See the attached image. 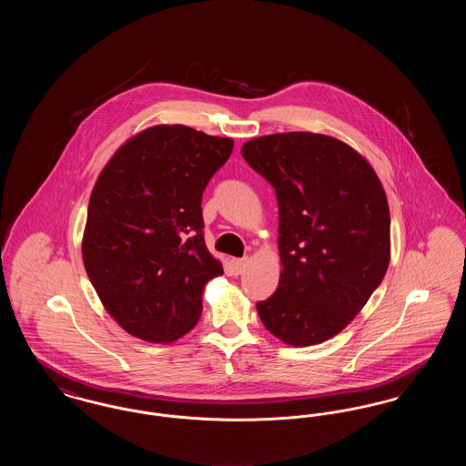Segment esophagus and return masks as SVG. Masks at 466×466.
I'll return each mask as SVG.
<instances>
[{
    "instance_id": "1",
    "label": "esophagus",
    "mask_w": 466,
    "mask_h": 466,
    "mask_svg": "<svg viewBox=\"0 0 466 466\" xmlns=\"http://www.w3.org/2000/svg\"><path fill=\"white\" fill-rule=\"evenodd\" d=\"M230 266H232V272L236 276H239V274H243L244 268L248 266V258H232Z\"/></svg>"
}]
</instances>
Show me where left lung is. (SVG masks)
<instances>
[{
    "instance_id": "left-lung-1",
    "label": "left lung",
    "mask_w": 466,
    "mask_h": 466,
    "mask_svg": "<svg viewBox=\"0 0 466 466\" xmlns=\"http://www.w3.org/2000/svg\"><path fill=\"white\" fill-rule=\"evenodd\" d=\"M244 160L276 190L281 278L257 302L268 332L289 346L329 340L353 321L390 264V208L370 164L314 133L244 143Z\"/></svg>"
}]
</instances>
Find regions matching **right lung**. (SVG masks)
<instances>
[{
  "label": "right lung",
  "instance_id": "1",
  "mask_svg": "<svg viewBox=\"0 0 466 466\" xmlns=\"http://www.w3.org/2000/svg\"><path fill=\"white\" fill-rule=\"evenodd\" d=\"M232 148L230 137L156 126L120 147L97 177L84 266L134 337L173 342L199 321L204 285L223 274L204 243L202 192Z\"/></svg>",
  "mask_w": 466,
  "mask_h": 466
}]
</instances>
